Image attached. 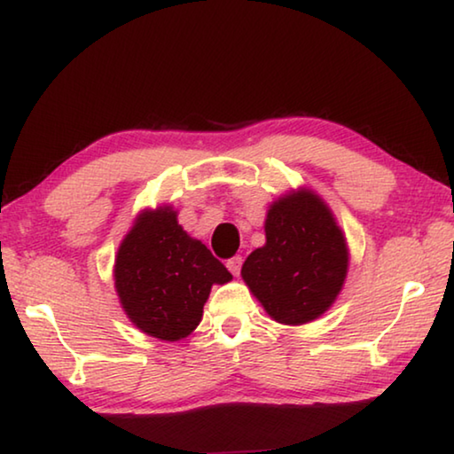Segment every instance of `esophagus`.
Listing matches in <instances>:
<instances>
[{
    "instance_id": "34e87169",
    "label": "esophagus",
    "mask_w": 454,
    "mask_h": 454,
    "mask_svg": "<svg viewBox=\"0 0 454 454\" xmlns=\"http://www.w3.org/2000/svg\"><path fill=\"white\" fill-rule=\"evenodd\" d=\"M241 264H243L241 255H233V258L227 260V268H229V270H231L233 276H238L241 272Z\"/></svg>"
}]
</instances>
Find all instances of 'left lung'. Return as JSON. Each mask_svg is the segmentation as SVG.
Returning a JSON list of instances; mask_svg holds the SVG:
<instances>
[{"label": "left lung", "mask_w": 454, "mask_h": 454, "mask_svg": "<svg viewBox=\"0 0 454 454\" xmlns=\"http://www.w3.org/2000/svg\"><path fill=\"white\" fill-rule=\"evenodd\" d=\"M346 270V241L330 208L301 190L270 207L266 246L247 255L241 276L270 317L301 325L336 301Z\"/></svg>", "instance_id": "obj_1"}]
</instances>
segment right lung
<instances>
[{"label": "right lung", "instance_id": "1", "mask_svg": "<svg viewBox=\"0 0 454 454\" xmlns=\"http://www.w3.org/2000/svg\"><path fill=\"white\" fill-rule=\"evenodd\" d=\"M114 280L130 321L149 336L176 341L200 324L211 286L225 285L231 272L166 207L137 219L118 247Z\"/></svg>", "mask_w": 454, "mask_h": 454}]
</instances>
